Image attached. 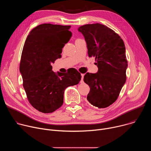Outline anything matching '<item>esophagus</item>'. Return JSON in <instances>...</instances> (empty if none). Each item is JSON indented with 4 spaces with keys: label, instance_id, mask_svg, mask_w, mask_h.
Listing matches in <instances>:
<instances>
[{
    "label": "esophagus",
    "instance_id": "esophagus-1",
    "mask_svg": "<svg viewBox=\"0 0 151 151\" xmlns=\"http://www.w3.org/2000/svg\"><path fill=\"white\" fill-rule=\"evenodd\" d=\"M83 76H84V74H81V82H83Z\"/></svg>",
    "mask_w": 151,
    "mask_h": 151
}]
</instances>
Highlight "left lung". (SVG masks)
<instances>
[{
    "mask_svg": "<svg viewBox=\"0 0 151 151\" xmlns=\"http://www.w3.org/2000/svg\"><path fill=\"white\" fill-rule=\"evenodd\" d=\"M78 31L98 68L97 73L84 76L83 81L90 88L87 100L98 108H105L116 100L125 83L128 64L124 43L113 30L100 23L83 25Z\"/></svg>",
    "mask_w": 151,
    "mask_h": 151,
    "instance_id": "obj_1",
    "label": "left lung"
}]
</instances>
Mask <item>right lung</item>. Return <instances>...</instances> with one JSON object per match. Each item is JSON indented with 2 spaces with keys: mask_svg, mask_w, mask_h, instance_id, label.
<instances>
[{
  "mask_svg": "<svg viewBox=\"0 0 151 151\" xmlns=\"http://www.w3.org/2000/svg\"><path fill=\"white\" fill-rule=\"evenodd\" d=\"M70 26L42 24L28 35L21 54L19 72L27 99L36 109L52 113L63 103L64 91L78 84L81 73L75 69L55 73L51 64L61 57L62 48L72 36Z\"/></svg>",
  "mask_w": 151,
  "mask_h": 151,
  "instance_id": "right-lung-1",
  "label": "right lung"
}]
</instances>
